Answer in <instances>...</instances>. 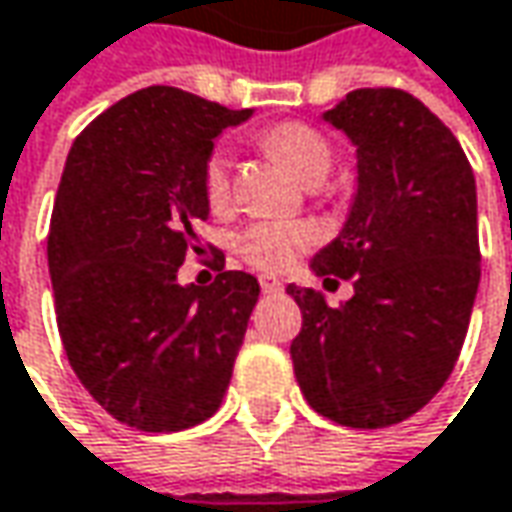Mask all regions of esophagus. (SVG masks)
Instances as JSON below:
<instances>
[{
  "instance_id": "esophagus-1",
  "label": "esophagus",
  "mask_w": 512,
  "mask_h": 512,
  "mask_svg": "<svg viewBox=\"0 0 512 512\" xmlns=\"http://www.w3.org/2000/svg\"><path fill=\"white\" fill-rule=\"evenodd\" d=\"M260 289H263V295H278V292H283V283L278 278H272V275H263Z\"/></svg>"
}]
</instances>
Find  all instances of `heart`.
I'll list each match as a JSON object with an SVG mask.
<instances>
[{"label":"heart","mask_w":512,"mask_h":512,"mask_svg":"<svg viewBox=\"0 0 512 512\" xmlns=\"http://www.w3.org/2000/svg\"><path fill=\"white\" fill-rule=\"evenodd\" d=\"M260 145L286 168L295 180L309 183L315 177H326L332 171V148L315 128L303 123H283L263 131ZM229 154L217 151L206 166V197L214 212L229 206ZM309 234L298 226L283 223H255L240 234L237 249L249 263L260 269H283L289 266L300 249H306Z\"/></svg>","instance_id":"b5f03b06"}]
</instances>
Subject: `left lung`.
Wrapping results in <instances>:
<instances>
[{"label": "left lung", "mask_w": 512, "mask_h": 512, "mask_svg": "<svg viewBox=\"0 0 512 512\" xmlns=\"http://www.w3.org/2000/svg\"><path fill=\"white\" fill-rule=\"evenodd\" d=\"M323 123L355 145V194L309 269L352 278L355 295L329 306L289 283L303 315L289 355L312 410L378 430L430 404L456 367L481 278L476 177L453 131L407 91H349Z\"/></svg>", "instance_id": "8db88e82"}]
</instances>
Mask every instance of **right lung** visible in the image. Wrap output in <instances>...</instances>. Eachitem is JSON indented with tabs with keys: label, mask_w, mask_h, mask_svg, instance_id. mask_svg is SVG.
<instances>
[{
	"label": "right lung",
	"mask_w": 512,
	"mask_h": 512,
	"mask_svg": "<svg viewBox=\"0 0 512 512\" xmlns=\"http://www.w3.org/2000/svg\"><path fill=\"white\" fill-rule=\"evenodd\" d=\"M255 111L154 85L79 134L56 191L48 272L65 355L105 412L143 433L212 418L232 381L260 283H180L209 220L206 166Z\"/></svg>",
	"instance_id": "add662e5"
}]
</instances>
